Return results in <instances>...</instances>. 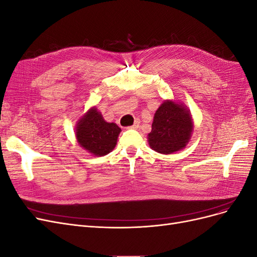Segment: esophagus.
<instances>
[{"instance_id":"1","label":"esophagus","mask_w":257,"mask_h":257,"mask_svg":"<svg viewBox=\"0 0 257 257\" xmlns=\"http://www.w3.org/2000/svg\"><path fill=\"white\" fill-rule=\"evenodd\" d=\"M138 127H139V122H138V121H135V123L133 124V125L128 126L127 128H133V130H136V128H138Z\"/></svg>"}]
</instances>
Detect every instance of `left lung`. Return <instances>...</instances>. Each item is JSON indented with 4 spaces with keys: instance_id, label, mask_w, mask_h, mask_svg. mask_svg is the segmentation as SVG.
<instances>
[{
    "instance_id": "8db88e82",
    "label": "left lung",
    "mask_w": 257,
    "mask_h": 257,
    "mask_svg": "<svg viewBox=\"0 0 257 257\" xmlns=\"http://www.w3.org/2000/svg\"><path fill=\"white\" fill-rule=\"evenodd\" d=\"M192 128L189 110L172 100H165L154 114L152 130L148 134L149 145L163 154L179 151L189 143Z\"/></svg>"
}]
</instances>
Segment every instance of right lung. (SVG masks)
I'll return each instance as SVG.
<instances>
[{"label": "right lung", "mask_w": 257, "mask_h": 257, "mask_svg": "<svg viewBox=\"0 0 257 257\" xmlns=\"http://www.w3.org/2000/svg\"><path fill=\"white\" fill-rule=\"evenodd\" d=\"M120 132L115 123L106 122L96 108H92L78 122L76 137L85 150L102 157L113 149Z\"/></svg>", "instance_id": "obj_1"}]
</instances>
